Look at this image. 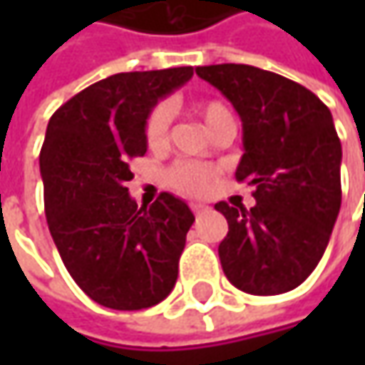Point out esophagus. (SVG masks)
Listing matches in <instances>:
<instances>
[{"instance_id": "1", "label": "esophagus", "mask_w": 365, "mask_h": 365, "mask_svg": "<svg viewBox=\"0 0 365 365\" xmlns=\"http://www.w3.org/2000/svg\"><path fill=\"white\" fill-rule=\"evenodd\" d=\"M190 211L199 217L201 213H205L207 211V205H201V203H190Z\"/></svg>"}]
</instances>
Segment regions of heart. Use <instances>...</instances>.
<instances>
[{
    "mask_svg": "<svg viewBox=\"0 0 365 365\" xmlns=\"http://www.w3.org/2000/svg\"><path fill=\"white\" fill-rule=\"evenodd\" d=\"M197 113L203 118L205 125L211 128L223 115H232L230 109L221 101H203L197 106ZM168 128H170V111L166 106H156L146 118L144 138L150 150H160L168 142ZM215 180V170L211 166L195 164V162H176L166 173V185L180 195L199 197L211 189Z\"/></svg>",
    "mask_w": 365,
    "mask_h": 365,
    "instance_id": "obj_1",
    "label": "heart"
}]
</instances>
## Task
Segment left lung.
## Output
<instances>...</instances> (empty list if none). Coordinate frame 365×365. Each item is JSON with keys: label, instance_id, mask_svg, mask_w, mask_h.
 <instances>
[{"label": "left lung", "instance_id": "1", "mask_svg": "<svg viewBox=\"0 0 365 365\" xmlns=\"http://www.w3.org/2000/svg\"><path fill=\"white\" fill-rule=\"evenodd\" d=\"M244 125L235 170L256 205H215L230 232L219 244L221 268L247 294H282L302 284L329 244L341 207V142L329 107L299 83L250 64L197 66Z\"/></svg>", "mask_w": 365, "mask_h": 365}]
</instances>
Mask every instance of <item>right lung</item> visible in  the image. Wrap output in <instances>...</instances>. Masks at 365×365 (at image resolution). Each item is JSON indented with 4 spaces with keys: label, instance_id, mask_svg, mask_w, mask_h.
I'll return each mask as SVG.
<instances>
[{
    "label": "right lung",
    "instance_id": "add662e5",
    "mask_svg": "<svg viewBox=\"0 0 365 365\" xmlns=\"http://www.w3.org/2000/svg\"><path fill=\"white\" fill-rule=\"evenodd\" d=\"M190 77L192 66L118 73L48 121L40 173L50 235L81 290L109 309H148L175 288L195 215L170 192L138 207L125 182L130 160L146 154L152 107Z\"/></svg>",
    "mask_w": 365,
    "mask_h": 365
}]
</instances>
